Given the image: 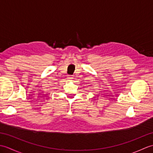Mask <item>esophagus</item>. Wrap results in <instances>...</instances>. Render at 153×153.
<instances>
[{
  "instance_id": "1",
  "label": "esophagus",
  "mask_w": 153,
  "mask_h": 153,
  "mask_svg": "<svg viewBox=\"0 0 153 153\" xmlns=\"http://www.w3.org/2000/svg\"><path fill=\"white\" fill-rule=\"evenodd\" d=\"M68 79L69 80H71L73 79V77L72 76H70V75H69V76H68Z\"/></svg>"
}]
</instances>
